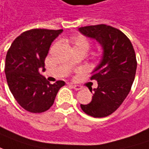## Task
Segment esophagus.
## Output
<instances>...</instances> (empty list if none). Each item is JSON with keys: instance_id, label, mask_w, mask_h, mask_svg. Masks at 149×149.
<instances>
[{"instance_id": "1", "label": "esophagus", "mask_w": 149, "mask_h": 149, "mask_svg": "<svg viewBox=\"0 0 149 149\" xmlns=\"http://www.w3.org/2000/svg\"><path fill=\"white\" fill-rule=\"evenodd\" d=\"M71 86H72V88H74L75 90H80V89H82V88H81L80 86H77V85H73V84H72V85H71Z\"/></svg>"}]
</instances>
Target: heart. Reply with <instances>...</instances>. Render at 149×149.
<instances>
[{
  "mask_svg": "<svg viewBox=\"0 0 149 149\" xmlns=\"http://www.w3.org/2000/svg\"><path fill=\"white\" fill-rule=\"evenodd\" d=\"M71 42L73 45V49H85L86 50H88L90 45L89 40L82 35H77V36L72 37L71 39Z\"/></svg>",
  "mask_w": 149,
  "mask_h": 149,
  "instance_id": "heart-1",
  "label": "heart"
}]
</instances>
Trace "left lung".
<instances>
[{
	"label": "left lung",
	"instance_id": "1",
	"mask_svg": "<svg viewBox=\"0 0 149 149\" xmlns=\"http://www.w3.org/2000/svg\"><path fill=\"white\" fill-rule=\"evenodd\" d=\"M78 30L95 39L104 50L100 64L90 77L97 81L98 88H93L92 101L81 108L90 116L105 117L118 109L131 90L137 66L135 50L125 33L109 25L86 26Z\"/></svg>",
	"mask_w": 149,
	"mask_h": 149
}]
</instances>
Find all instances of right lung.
<instances>
[{
    "mask_svg": "<svg viewBox=\"0 0 149 149\" xmlns=\"http://www.w3.org/2000/svg\"><path fill=\"white\" fill-rule=\"evenodd\" d=\"M62 31H25L15 39L7 51L5 72L9 89L17 102L31 113L48 110L59 89L66 84L64 81L51 84L40 73L41 68L45 71V60L51 43Z\"/></svg>",
    "mask_w": 149,
    "mask_h": 149,
    "instance_id": "1",
    "label": "right lung"
}]
</instances>
